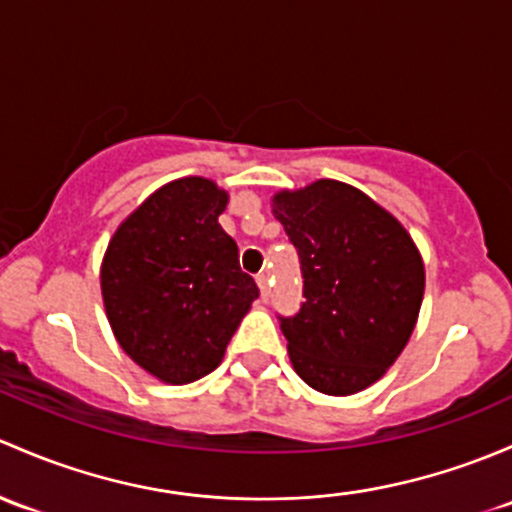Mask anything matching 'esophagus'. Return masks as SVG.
Listing matches in <instances>:
<instances>
[{
    "mask_svg": "<svg viewBox=\"0 0 512 512\" xmlns=\"http://www.w3.org/2000/svg\"><path fill=\"white\" fill-rule=\"evenodd\" d=\"M268 278H271V276H268V271H261L256 276V283H258V288H261V298L263 300L268 298V291H271V288H268Z\"/></svg>",
    "mask_w": 512,
    "mask_h": 512,
    "instance_id": "esophagus-1",
    "label": "esophagus"
}]
</instances>
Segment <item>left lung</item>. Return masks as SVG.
Masks as SVG:
<instances>
[{
  "mask_svg": "<svg viewBox=\"0 0 512 512\" xmlns=\"http://www.w3.org/2000/svg\"><path fill=\"white\" fill-rule=\"evenodd\" d=\"M273 214L303 273L298 313L278 315L293 370L333 397L370 387L404 350L424 298L412 236L367 194L335 179L278 192Z\"/></svg>",
  "mask_w": 512,
  "mask_h": 512,
  "instance_id": "obj_1",
  "label": "left lung"
}]
</instances>
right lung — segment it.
<instances>
[{
	"instance_id": "1",
	"label": "right lung",
	"mask_w": 512,
	"mask_h": 512,
	"mask_svg": "<svg viewBox=\"0 0 512 512\" xmlns=\"http://www.w3.org/2000/svg\"><path fill=\"white\" fill-rule=\"evenodd\" d=\"M226 192L204 177L165 184L118 226L100 268L120 347L167 384L217 370L258 298L239 246L219 226Z\"/></svg>"
}]
</instances>
